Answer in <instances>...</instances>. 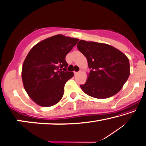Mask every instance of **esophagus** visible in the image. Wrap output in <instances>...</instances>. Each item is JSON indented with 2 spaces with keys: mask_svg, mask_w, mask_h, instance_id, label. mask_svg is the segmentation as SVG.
Segmentation results:
<instances>
[{
  "mask_svg": "<svg viewBox=\"0 0 146 146\" xmlns=\"http://www.w3.org/2000/svg\"><path fill=\"white\" fill-rule=\"evenodd\" d=\"M80 72H81V71H79V72H76V71H75V72H74V74H75V75H78V74L80 73Z\"/></svg>",
  "mask_w": 146,
  "mask_h": 146,
  "instance_id": "1",
  "label": "esophagus"
}]
</instances>
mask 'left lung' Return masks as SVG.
I'll use <instances>...</instances> for the list:
<instances>
[{"instance_id":"1","label":"left lung","mask_w":146,"mask_h":146,"mask_svg":"<svg viewBox=\"0 0 146 146\" xmlns=\"http://www.w3.org/2000/svg\"><path fill=\"white\" fill-rule=\"evenodd\" d=\"M77 48L85 56L91 70L82 90L91 97L105 99L118 93L130 75L125 54L105 43L80 40Z\"/></svg>"}]
</instances>
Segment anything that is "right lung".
<instances>
[{
	"instance_id": "right-lung-1",
	"label": "right lung",
	"mask_w": 146,
	"mask_h": 146,
	"mask_svg": "<svg viewBox=\"0 0 146 146\" xmlns=\"http://www.w3.org/2000/svg\"><path fill=\"white\" fill-rule=\"evenodd\" d=\"M78 38L56 35L35 44L23 62V86L35 103L50 107L64 96L65 84L73 77L67 71L66 56L77 44Z\"/></svg>"
}]
</instances>
